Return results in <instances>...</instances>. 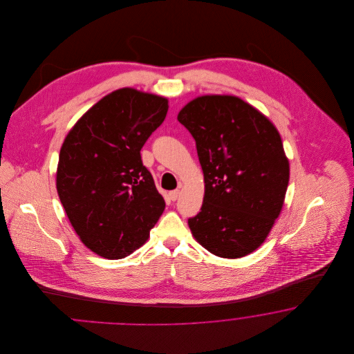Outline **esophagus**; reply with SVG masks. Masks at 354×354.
I'll list each match as a JSON object with an SVG mask.
<instances>
[{
	"mask_svg": "<svg viewBox=\"0 0 354 354\" xmlns=\"http://www.w3.org/2000/svg\"><path fill=\"white\" fill-rule=\"evenodd\" d=\"M178 196H179V189H174V191H169V198L172 201V202H175L176 199H178Z\"/></svg>",
	"mask_w": 354,
	"mask_h": 354,
	"instance_id": "34e87169",
	"label": "esophagus"
}]
</instances>
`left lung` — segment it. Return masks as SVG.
I'll list each match as a JSON object with an SVG mask.
<instances>
[{
	"instance_id": "left-lung-1",
	"label": "left lung",
	"mask_w": 354,
	"mask_h": 354,
	"mask_svg": "<svg viewBox=\"0 0 354 354\" xmlns=\"http://www.w3.org/2000/svg\"><path fill=\"white\" fill-rule=\"evenodd\" d=\"M178 120L196 142L205 183L201 212L188 219L192 235L219 257L253 252L279 218L289 182L279 131L232 95L199 97Z\"/></svg>"
}]
</instances>
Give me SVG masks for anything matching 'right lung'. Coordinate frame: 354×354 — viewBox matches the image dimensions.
I'll return each instance as SVG.
<instances>
[{
  "instance_id": "add662e5",
  "label": "right lung",
  "mask_w": 354,
  "mask_h": 354,
  "mask_svg": "<svg viewBox=\"0 0 354 354\" xmlns=\"http://www.w3.org/2000/svg\"><path fill=\"white\" fill-rule=\"evenodd\" d=\"M167 110L163 97L119 88L86 111L65 138L58 196L77 235L102 257L131 254L165 211L140 150Z\"/></svg>"
}]
</instances>
